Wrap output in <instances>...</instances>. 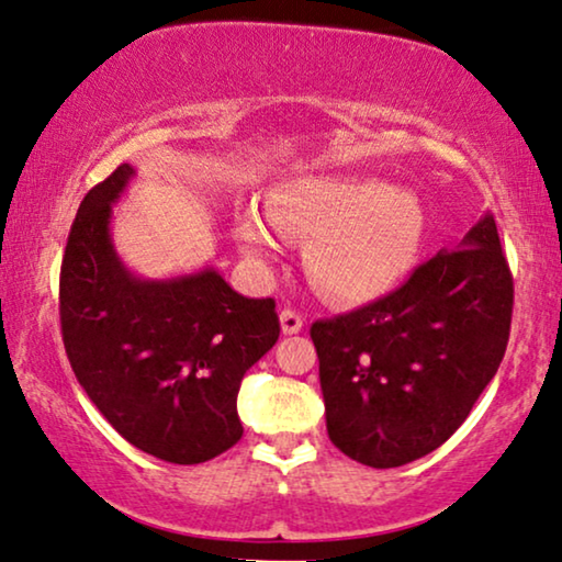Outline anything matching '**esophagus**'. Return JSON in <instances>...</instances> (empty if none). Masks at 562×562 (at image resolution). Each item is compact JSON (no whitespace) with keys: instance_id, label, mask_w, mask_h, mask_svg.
<instances>
[{"instance_id":"esophagus-1","label":"esophagus","mask_w":562,"mask_h":562,"mask_svg":"<svg viewBox=\"0 0 562 562\" xmlns=\"http://www.w3.org/2000/svg\"><path fill=\"white\" fill-rule=\"evenodd\" d=\"M279 319H281L283 335H296V333H302L304 317H302V314H299V312H294V310H281Z\"/></svg>"}]
</instances>
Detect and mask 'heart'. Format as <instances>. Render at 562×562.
Instances as JSON below:
<instances>
[{
	"mask_svg": "<svg viewBox=\"0 0 562 562\" xmlns=\"http://www.w3.org/2000/svg\"><path fill=\"white\" fill-rule=\"evenodd\" d=\"M425 227V206L409 189L371 176H302L273 189L266 210L237 214L235 240L266 263L286 237H304L314 286L340 302H366L409 273Z\"/></svg>",
	"mask_w": 562,
	"mask_h": 562,
	"instance_id": "1",
	"label": "heart"
}]
</instances>
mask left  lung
Masks as SVG:
<instances>
[{
    "instance_id": "8db88e82",
    "label": "left lung",
    "mask_w": 562,
    "mask_h": 562,
    "mask_svg": "<svg viewBox=\"0 0 562 562\" xmlns=\"http://www.w3.org/2000/svg\"><path fill=\"white\" fill-rule=\"evenodd\" d=\"M512 304L494 214H483L456 250L414 268L396 291L314 322L335 448L371 468H398L440 448L498 371Z\"/></svg>"
}]
</instances>
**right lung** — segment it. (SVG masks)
<instances>
[{"label":"right lung","instance_id":"add662e5","mask_svg":"<svg viewBox=\"0 0 562 562\" xmlns=\"http://www.w3.org/2000/svg\"><path fill=\"white\" fill-rule=\"evenodd\" d=\"M135 176L122 164L83 196L60 266V333L76 379L104 419L166 463L217 458L243 437L237 391L279 340L273 299H248L214 268L140 279L110 235Z\"/></svg>","mask_w":562,"mask_h":562}]
</instances>
